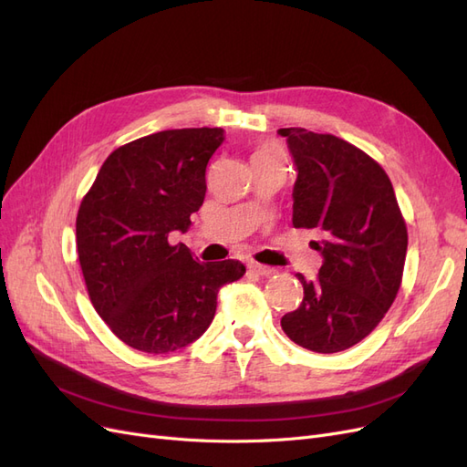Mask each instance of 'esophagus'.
<instances>
[{
	"mask_svg": "<svg viewBox=\"0 0 467 467\" xmlns=\"http://www.w3.org/2000/svg\"><path fill=\"white\" fill-rule=\"evenodd\" d=\"M250 270H252V272H254L256 275H262V277H268V275L275 274V270H274V268H270V265H264V264H256V262H252V264H250Z\"/></svg>",
	"mask_w": 467,
	"mask_h": 467,
	"instance_id": "obj_1",
	"label": "esophagus"
}]
</instances>
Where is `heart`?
Segmentation results:
<instances>
[{"label":"heart","mask_w":467,"mask_h":467,"mask_svg":"<svg viewBox=\"0 0 467 467\" xmlns=\"http://www.w3.org/2000/svg\"><path fill=\"white\" fill-rule=\"evenodd\" d=\"M274 152H279L274 144H264V146H260V150L256 152V156H264V154H274Z\"/></svg>","instance_id":"b5f03b06"}]
</instances>
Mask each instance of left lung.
<instances>
[{
	"label": "left lung",
	"mask_w": 467,
	"mask_h": 467,
	"mask_svg": "<svg viewBox=\"0 0 467 467\" xmlns=\"http://www.w3.org/2000/svg\"><path fill=\"white\" fill-rule=\"evenodd\" d=\"M297 166L293 226L311 229L325 262L282 317L303 348L335 354L364 340L393 305L407 256V224L385 170L358 146L301 127L279 129Z\"/></svg>",
	"instance_id": "1"
}]
</instances>
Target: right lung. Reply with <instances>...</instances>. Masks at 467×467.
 <instances>
[{
    "label": "right lung",
    "mask_w": 467,
    "mask_h": 467,
    "mask_svg": "<svg viewBox=\"0 0 467 467\" xmlns=\"http://www.w3.org/2000/svg\"><path fill=\"white\" fill-rule=\"evenodd\" d=\"M215 127L171 129L115 149L76 217L79 268L93 309L127 346L166 354L197 340L217 293L246 272L238 260L197 262L170 233L190 229L203 205Z\"/></svg>",
    "instance_id": "right-lung-1"
}]
</instances>
